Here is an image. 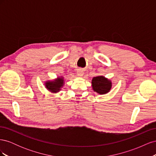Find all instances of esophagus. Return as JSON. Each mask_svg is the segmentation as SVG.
<instances>
[{"mask_svg":"<svg viewBox=\"0 0 156 156\" xmlns=\"http://www.w3.org/2000/svg\"><path fill=\"white\" fill-rule=\"evenodd\" d=\"M77 73L78 76L82 77L83 74H84V72H83V70L81 69H78L77 71Z\"/></svg>","mask_w":156,"mask_h":156,"instance_id":"34e87169","label":"esophagus"}]
</instances>
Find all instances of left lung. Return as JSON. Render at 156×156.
I'll list each match as a JSON object with an SVG mask.
<instances>
[{
  "label": "left lung",
  "mask_w": 156,
  "mask_h": 156,
  "mask_svg": "<svg viewBox=\"0 0 156 156\" xmlns=\"http://www.w3.org/2000/svg\"><path fill=\"white\" fill-rule=\"evenodd\" d=\"M92 86L94 92L100 94H105L111 89L112 83L105 77L97 76L92 79Z\"/></svg>",
  "instance_id": "left-lung-1"
}]
</instances>
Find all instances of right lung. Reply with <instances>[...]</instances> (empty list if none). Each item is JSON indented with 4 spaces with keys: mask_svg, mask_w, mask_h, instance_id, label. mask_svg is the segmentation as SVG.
Segmentation results:
<instances>
[{
    "mask_svg": "<svg viewBox=\"0 0 156 156\" xmlns=\"http://www.w3.org/2000/svg\"><path fill=\"white\" fill-rule=\"evenodd\" d=\"M64 79L62 77H57L53 81H48L45 83V88L53 93L59 92L64 85Z\"/></svg>",
    "mask_w": 156,
    "mask_h": 156,
    "instance_id": "add662e5",
    "label": "right lung"
}]
</instances>
